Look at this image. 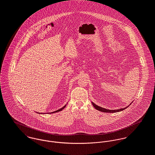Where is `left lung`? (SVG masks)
<instances>
[{
	"instance_id": "8db88e82",
	"label": "left lung",
	"mask_w": 155,
	"mask_h": 155,
	"mask_svg": "<svg viewBox=\"0 0 155 155\" xmlns=\"http://www.w3.org/2000/svg\"><path fill=\"white\" fill-rule=\"evenodd\" d=\"M92 103V104L93 105V106L95 108V109H97V110L100 111H102V112H105V113H116V112H119V111H121L124 110H125V109H127L128 107L130 106V105L131 104V103L127 107H125V108H122V109H117V110H109V109H105V108H103V107H101L100 106H97V104H95V103H94L93 102H91Z\"/></svg>"
}]
</instances>
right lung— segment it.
Wrapping results in <instances>:
<instances>
[{"instance_id": "right-lung-1", "label": "right lung", "mask_w": 155, "mask_h": 155, "mask_svg": "<svg viewBox=\"0 0 155 155\" xmlns=\"http://www.w3.org/2000/svg\"><path fill=\"white\" fill-rule=\"evenodd\" d=\"M66 104L64 106H63L62 108H61L60 109H58V110H57L55 111H53V112H51V113H55V112H58V111H60L63 110L65 107H66ZM38 114H43V113H39V112H38ZM46 114H47V113H45ZM44 113V114H45Z\"/></svg>"}]
</instances>
